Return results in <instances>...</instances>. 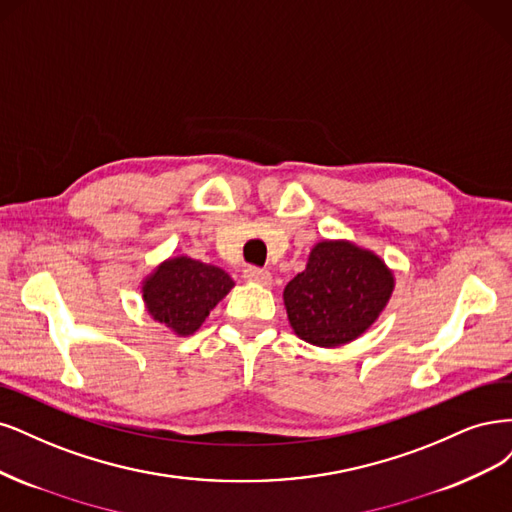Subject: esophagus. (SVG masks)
Instances as JSON below:
<instances>
[{"label":"esophagus","mask_w":512,"mask_h":512,"mask_svg":"<svg viewBox=\"0 0 512 512\" xmlns=\"http://www.w3.org/2000/svg\"><path fill=\"white\" fill-rule=\"evenodd\" d=\"M244 278L249 280V283H257V285H270L272 283V274L268 270H261L255 266L244 268Z\"/></svg>","instance_id":"esophagus-1"}]
</instances>
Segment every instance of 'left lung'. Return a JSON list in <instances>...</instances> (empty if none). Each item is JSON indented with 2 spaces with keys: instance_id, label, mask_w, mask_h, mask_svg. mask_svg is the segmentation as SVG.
I'll list each match as a JSON object with an SVG mask.
<instances>
[{
  "instance_id": "1",
  "label": "left lung",
  "mask_w": 512,
  "mask_h": 512,
  "mask_svg": "<svg viewBox=\"0 0 512 512\" xmlns=\"http://www.w3.org/2000/svg\"><path fill=\"white\" fill-rule=\"evenodd\" d=\"M393 287V272L376 253L349 240H323L310 251L306 270L289 280L283 300L295 334L334 349L370 329Z\"/></svg>"
}]
</instances>
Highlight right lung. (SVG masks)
<instances>
[{"label":"right lung","instance_id":"add662e5","mask_svg":"<svg viewBox=\"0 0 512 512\" xmlns=\"http://www.w3.org/2000/svg\"><path fill=\"white\" fill-rule=\"evenodd\" d=\"M232 287L234 280L225 270L180 255L159 263L142 280V300L155 321L176 336H189Z\"/></svg>","mask_w":512,"mask_h":512}]
</instances>
